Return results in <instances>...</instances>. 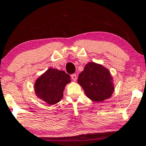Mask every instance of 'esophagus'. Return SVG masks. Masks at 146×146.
Wrapping results in <instances>:
<instances>
[{
  "label": "esophagus",
  "mask_w": 146,
  "mask_h": 146,
  "mask_svg": "<svg viewBox=\"0 0 146 146\" xmlns=\"http://www.w3.org/2000/svg\"><path fill=\"white\" fill-rule=\"evenodd\" d=\"M71 78H72V80H74V81H76V80H77L76 74H72L71 75Z\"/></svg>",
  "instance_id": "obj_1"
}]
</instances>
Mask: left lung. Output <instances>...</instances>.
Returning a JSON list of instances; mask_svg holds the SVG:
<instances>
[{
	"mask_svg": "<svg viewBox=\"0 0 146 146\" xmlns=\"http://www.w3.org/2000/svg\"><path fill=\"white\" fill-rule=\"evenodd\" d=\"M78 82L85 94L94 102H102L109 98L114 91L113 79L109 71L101 64L89 62L80 73Z\"/></svg>",
	"mask_w": 146,
	"mask_h": 146,
	"instance_id": "left-lung-1",
	"label": "left lung"
}]
</instances>
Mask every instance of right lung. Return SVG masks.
<instances>
[{"mask_svg":"<svg viewBox=\"0 0 146 146\" xmlns=\"http://www.w3.org/2000/svg\"><path fill=\"white\" fill-rule=\"evenodd\" d=\"M71 82L70 75L64 71L49 68L39 78L34 85L37 96L48 104H55L63 97L65 86Z\"/></svg>","mask_w":146,"mask_h":146,"instance_id":"1","label":"right lung"}]
</instances>
